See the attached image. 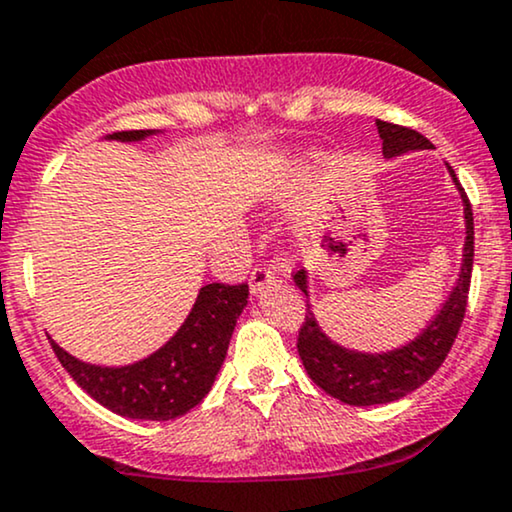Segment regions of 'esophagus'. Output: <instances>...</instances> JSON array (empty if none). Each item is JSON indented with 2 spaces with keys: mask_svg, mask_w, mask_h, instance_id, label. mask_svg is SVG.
Returning a JSON list of instances; mask_svg holds the SVG:
<instances>
[{
  "mask_svg": "<svg viewBox=\"0 0 512 512\" xmlns=\"http://www.w3.org/2000/svg\"><path fill=\"white\" fill-rule=\"evenodd\" d=\"M250 293L252 295H260L264 288L267 286H272V283L276 281V274L272 272V269H267V267H255L252 269V274H250Z\"/></svg>",
  "mask_w": 512,
  "mask_h": 512,
  "instance_id": "esophagus-1",
  "label": "esophagus"
}]
</instances>
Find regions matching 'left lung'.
Instances as JSON below:
<instances>
[{
	"mask_svg": "<svg viewBox=\"0 0 512 512\" xmlns=\"http://www.w3.org/2000/svg\"><path fill=\"white\" fill-rule=\"evenodd\" d=\"M381 152L386 159H396L400 155L417 150H432L424 135L410 128L396 126V123L377 121ZM448 174L453 178V186L463 200V219H465V245L463 262H460L458 279H455L451 293L443 300L441 310L436 312L424 329L412 341L391 350H369L346 348L341 343L331 341V336L319 326L310 303V274L300 269L293 276L295 286L307 295V315L305 324L298 336L300 360L315 381L319 389L341 400V403L367 408V405H384L393 400L408 396L420 389L424 381L434 377V372L443 365L448 350H451L455 336H458L460 324H463L467 293H470L472 279V260H474V221L472 207L467 200L465 190L460 188L453 169L446 164Z\"/></svg>",
	"mask_w": 512,
	"mask_h": 512,
	"instance_id": "8db88e82",
	"label": "left lung"
}]
</instances>
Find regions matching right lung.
I'll return each instance as SVG.
<instances>
[{
  "mask_svg": "<svg viewBox=\"0 0 512 512\" xmlns=\"http://www.w3.org/2000/svg\"><path fill=\"white\" fill-rule=\"evenodd\" d=\"M162 131H123L104 140L140 143ZM248 305V283H207L197 291L188 317L164 346L128 365H95L78 360L54 341L61 367L92 400L128 420L166 422L202 403L226 360L231 334Z\"/></svg>",
  "mask_w": 512,
  "mask_h": 512,
  "instance_id": "right-lung-1",
  "label": "right lung"
}]
</instances>
